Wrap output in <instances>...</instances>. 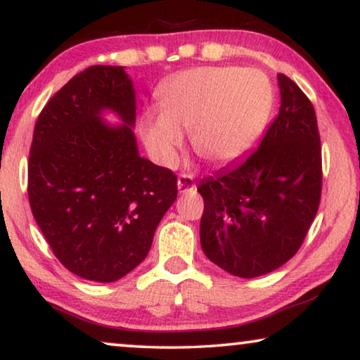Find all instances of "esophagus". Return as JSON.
I'll list each match as a JSON object with an SVG mask.
<instances>
[{"label":"esophagus","instance_id":"1","mask_svg":"<svg viewBox=\"0 0 360 360\" xmlns=\"http://www.w3.org/2000/svg\"><path fill=\"white\" fill-rule=\"evenodd\" d=\"M176 186H179L180 193H188V191H193L196 188V184L193 176L188 174H181L176 180Z\"/></svg>","mask_w":360,"mask_h":360}]
</instances>
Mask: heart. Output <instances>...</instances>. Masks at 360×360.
I'll return each instance as SVG.
<instances>
[{
	"label": "heart",
	"instance_id": "obj_1",
	"mask_svg": "<svg viewBox=\"0 0 360 360\" xmlns=\"http://www.w3.org/2000/svg\"><path fill=\"white\" fill-rule=\"evenodd\" d=\"M162 112L142 121V137L157 160L172 165L184 144L181 131L201 159L228 165L249 152L274 108L272 83L262 72L198 67L176 73L159 90Z\"/></svg>",
	"mask_w": 360,
	"mask_h": 360
}]
</instances>
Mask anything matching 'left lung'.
<instances>
[{"label": "left lung", "instance_id": "left-lung-1", "mask_svg": "<svg viewBox=\"0 0 360 360\" xmlns=\"http://www.w3.org/2000/svg\"><path fill=\"white\" fill-rule=\"evenodd\" d=\"M280 111L248 159L198 185L201 249L240 278L278 269L302 248L318 213L321 142L308 96L278 73Z\"/></svg>", "mask_w": 360, "mask_h": 360}]
</instances>
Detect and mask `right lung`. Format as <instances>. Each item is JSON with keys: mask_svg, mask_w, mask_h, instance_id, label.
<instances>
[{"mask_svg": "<svg viewBox=\"0 0 360 360\" xmlns=\"http://www.w3.org/2000/svg\"><path fill=\"white\" fill-rule=\"evenodd\" d=\"M116 110L124 125L99 117ZM136 100L122 67L91 65L44 106L27 162L34 219L63 267L116 282L149 252L179 193L174 172L139 157Z\"/></svg>", "mask_w": 360, "mask_h": 360, "instance_id": "add662e5", "label": "right lung"}]
</instances>
